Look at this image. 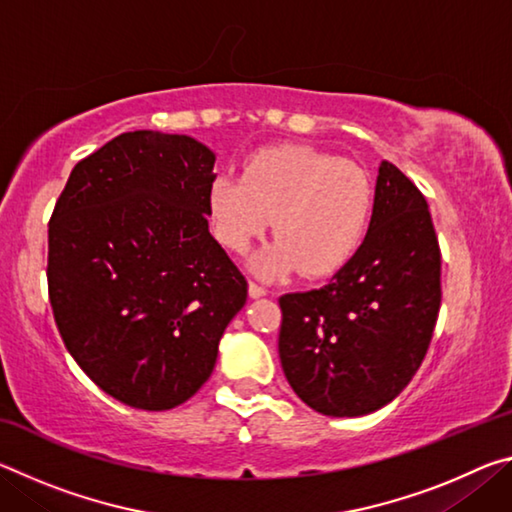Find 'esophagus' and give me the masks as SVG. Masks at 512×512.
I'll list each match as a JSON object with an SVG mask.
<instances>
[{
    "label": "esophagus",
    "instance_id": "1",
    "mask_svg": "<svg viewBox=\"0 0 512 512\" xmlns=\"http://www.w3.org/2000/svg\"><path fill=\"white\" fill-rule=\"evenodd\" d=\"M266 289L264 287H259L257 282H248V296L250 298H262V296H266Z\"/></svg>",
    "mask_w": 512,
    "mask_h": 512
}]
</instances>
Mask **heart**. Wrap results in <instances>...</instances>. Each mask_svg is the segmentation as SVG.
Here are the masks:
<instances>
[{
    "instance_id": "1",
    "label": "heart",
    "mask_w": 512,
    "mask_h": 512,
    "mask_svg": "<svg viewBox=\"0 0 512 512\" xmlns=\"http://www.w3.org/2000/svg\"><path fill=\"white\" fill-rule=\"evenodd\" d=\"M212 230L232 253H246L273 219L277 239L253 257L262 277L300 271L329 275L366 237L372 192L357 164L309 146L253 155L239 178L216 176L207 189Z\"/></svg>"
}]
</instances>
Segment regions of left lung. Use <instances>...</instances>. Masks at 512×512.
Segmentation results:
<instances>
[{"label":"left lung","mask_w":512,"mask_h":512,"mask_svg":"<svg viewBox=\"0 0 512 512\" xmlns=\"http://www.w3.org/2000/svg\"><path fill=\"white\" fill-rule=\"evenodd\" d=\"M280 307L284 377L311 409L357 418L404 391L436 327L440 248L427 201L395 164H379L368 235L350 262Z\"/></svg>","instance_id":"8db88e82"}]
</instances>
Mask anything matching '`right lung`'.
I'll return each mask as SVG.
<instances>
[{
	"label": "right lung",
	"instance_id": "1",
	"mask_svg": "<svg viewBox=\"0 0 512 512\" xmlns=\"http://www.w3.org/2000/svg\"><path fill=\"white\" fill-rule=\"evenodd\" d=\"M216 155L194 137L121 133L69 173L49 221L47 282L67 352L144 411L210 379L248 282L210 235Z\"/></svg>",
	"mask_w": 512,
	"mask_h": 512
}]
</instances>
